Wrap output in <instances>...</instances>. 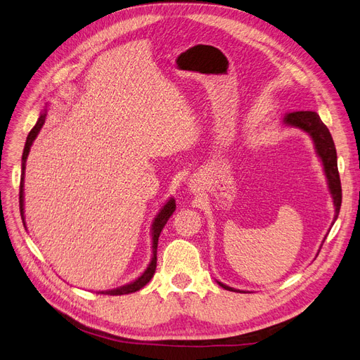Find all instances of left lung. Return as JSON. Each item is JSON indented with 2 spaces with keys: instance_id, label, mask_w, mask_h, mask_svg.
<instances>
[{
  "instance_id": "obj_1",
  "label": "left lung",
  "mask_w": 360,
  "mask_h": 360,
  "mask_svg": "<svg viewBox=\"0 0 360 360\" xmlns=\"http://www.w3.org/2000/svg\"><path fill=\"white\" fill-rule=\"evenodd\" d=\"M284 124L302 129L303 132H307L312 138L315 151H317L319 158L321 159L326 179H328L329 191H330L332 198H333L335 219H336L338 214H340V209H341L342 191H341L340 172H338V163H336V148H335V143H333L329 129L326 127V124L321 122L319 114L312 112V111L290 112L284 117ZM217 284H219L225 290L240 292V290L228 287V285L222 284V282H217Z\"/></svg>"
}]
</instances>
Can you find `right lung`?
<instances>
[{"mask_svg": "<svg viewBox=\"0 0 360 360\" xmlns=\"http://www.w3.org/2000/svg\"><path fill=\"white\" fill-rule=\"evenodd\" d=\"M46 112L48 110H43V112L40 114L39 120L36 126L32 127L30 130V134L27 136V143H25V147H24V153H22V174H20V186H19V209H20V217H22V222H24V226H25V216H24V177H25V162H27V158L30 155V148L32 146V143H34L36 136L39 135L41 126L45 124V120H46ZM174 210H176V201H174V198L168 200L165 202V205L162 207V209L159 210V213L156 214L155 221H153V225H151V249H153V255H151V261L148 267L144 270V274L141 275L139 278H136L134 282H130V284H126L123 287H118V288H114V290H106V291H99L102 294H110V296H122V294H129V292H135L138 290L143 288L144 285H147L150 279L153 278L155 275V270H156V263H158V240H159V236H160V231L163 230V226H165V224L168 222L169 216L174 213Z\"/></svg>", "mask_w": 360, "mask_h": 360, "instance_id": "add662e5", "label": "right lung"}]
</instances>
